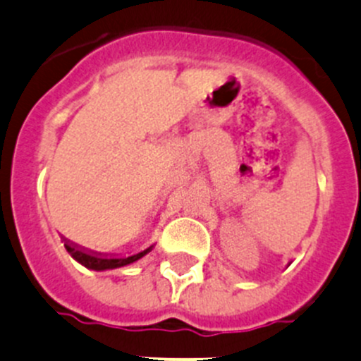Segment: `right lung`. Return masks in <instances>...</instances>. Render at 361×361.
Masks as SVG:
<instances>
[{
  "label": "right lung",
  "mask_w": 361,
  "mask_h": 361,
  "mask_svg": "<svg viewBox=\"0 0 361 361\" xmlns=\"http://www.w3.org/2000/svg\"><path fill=\"white\" fill-rule=\"evenodd\" d=\"M61 239H63V243H65V250L71 253L72 259L78 260V262H80L81 266L87 267V269H94V271L116 269V267L129 266V264L136 262V260H140L142 257H145L147 253L154 248V245H152V246H149L147 250H143V252L135 253V255L115 257V255H102V253H99V252H92V250L81 248V246H78L75 243L68 241V239H65V238H61Z\"/></svg>",
  "instance_id": "add662e5"
}]
</instances>
